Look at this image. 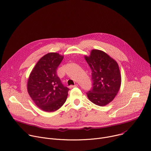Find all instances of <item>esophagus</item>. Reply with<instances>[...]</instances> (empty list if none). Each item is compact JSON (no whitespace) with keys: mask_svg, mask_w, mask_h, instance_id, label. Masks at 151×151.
<instances>
[{"mask_svg":"<svg viewBox=\"0 0 151 151\" xmlns=\"http://www.w3.org/2000/svg\"><path fill=\"white\" fill-rule=\"evenodd\" d=\"M77 86H78V85H71V86H69V88L70 89H71V88H75V87H77Z\"/></svg>","mask_w":151,"mask_h":151,"instance_id":"obj_1","label":"esophagus"}]
</instances>
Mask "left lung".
<instances>
[{"mask_svg": "<svg viewBox=\"0 0 151 151\" xmlns=\"http://www.w3.org/2000/svg\"><path fill=\"white\" fill-rule=\"evenodd\" d=\"M85 59L92 70L93 88L87 92L90 101L99 106L111 102L121 85L119 65L115 60L99 50H92Z\"/></svg>", "mask_w": 151, "mask_h": 151, "instance_id": "obj_1", "label": "left lung"}]
</instances>
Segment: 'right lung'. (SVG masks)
Listing matches in <instances>:
<instances>
[{
    "label": "right lung",
    "instance_id": "obj_1",
    "mask_svg": "<svg viewBox=\"0 0 151 151\" xmlns=\"http://www.w3.org/2000/svg\"><path fill=\"white\" fill-rule=\"evenodd\" d=\"M63 56L49 53L42 57L31 71L27 84V92L42 110L53 112L65 103L69 89L65 87L56 74Z\"/></svg>",
    "mask_w": 151,
    "mask_h": 151
}]
</instances>
